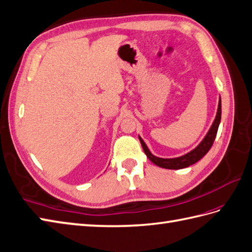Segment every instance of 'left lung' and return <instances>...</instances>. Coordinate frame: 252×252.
Masks as SVG:
<instances>
[{"instance_id":"obj_1","label":"left lung","mask_w":252,"mask_h":252,"mask_svg":"<svg viewBox=\"0 0 252 252\" xmlns=\"http://www.w3.org/2000/svg\"><path fill=\"white\" fill-rule=\"evenodd\" d=\"M220 120H221V98H219L216 118H215L213 124L210 128V130H208V132L206 133L204 139L201 141V143L197 147H195V149L190 151L185 155L176 157V158H160V157L154 156L150 152L149 147L146 146L144 141L140 137H139V140L141 142V145H142V147H143L145 155L153 163H155L156 165H158V167H160V168L170 169V170L184 169V168H187V167H189V165H191L195 162H198L200 159L202 157H204L207 154V152L211 150V147L215 141V138H216L218 127L220 124Z\"/></svg>"}]
</instances>
